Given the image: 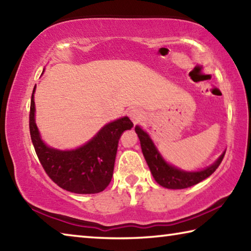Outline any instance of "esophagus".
<instances>
[{"label":"esophagus","instance_id":"obj_1","mask_svg":"<svg viewBox=\"0 0 251 251\" xmlns=\"http://www.w3.org/2000/svg\"><path fill=\"white\" fill-rule=\"evenodd\" d=\"M128 116L131 120V122L134 123V125L138 124V123H141L144 121V114L141 109H137V108H134L131 109L128 112Z\"/></svg>","mask_w":251,"mask_h":251}]
</instances>
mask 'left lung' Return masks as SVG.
Here are the masks:
<instances>
[{
	"label": "left lung",
	"mask_w": 251,
	"mask_h": 251,
	"mask_svg": "<svg viewBox=\"0 0 251 251\" xmlns=\"http://www.w3.org/2000/svg\"><path fill=\"white\" fill-rule=\"evenodd\" d=\"M135 131L138 135L139 141H141L143 155L145 157L146 163L152 174V177L155 178V180L160 186L168 189L188 188V187H192L206 179L218 168L225 156L224 151L214 164L210 165L209 167L202 169V171L185 172L166 163V160L161 157L159 151H157L150 135L146 131H144L141 127L136 126Z\"/></svg>",
	"instance_id": "left-lung-1"
}]
</instances>
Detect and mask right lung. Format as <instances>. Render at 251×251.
<instances>
[{
    "label": "right lung",
    "mask_w": 251,
    "mask_h": 251,
    "mask_svg": "<svg viewBox=\"0 0 251 251\" xmlns=\"http://www.w3.org/2000/svg\"><path fill=\"white\" fill-rule=\"evenodd\" d=\"M33 90L29 109V133L36 155L45 173L55 184L75 194H97L109 185L113 177L118 139L134 126L128 117L106 124L90 142L72 151L49 147L42 141L35 124Z\"/></svg>",
    "instance_id": "right-lung-1"
}]
</instances>
